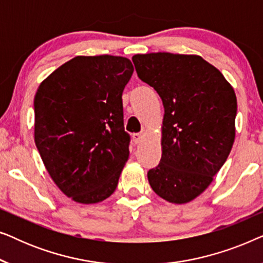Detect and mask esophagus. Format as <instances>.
<instances>
[{
    "label": "esophagus",
    "mask_w": 263,
    "mask_h": 263,
    "mask_svg": "<svg viewBox=\"0 0 263 263\" xmlns=\"http://www.w3.org/2000/svg\"><path fill=\"white\" fill-rule=\"evenodd\" d=\"M133 141H134L135 145H139L140 142L142 141V134H139V133H135V134H133Z\"/></svg>",
    "instance_id": "esophagus-1"
}]
</instances>
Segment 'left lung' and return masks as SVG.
Masks as SVG:
<instances>
[{
	"mask_svg": "<svg viewBox=\"0 0 263 263\" xmlns=\"http://www.w3.org/2000/svg\"><path fill=\"white\" fill-rule=\"evenodd\" d=\"M141 81L163 100L160 163L147 174L154 193L172 203L199 196L220 170L235 141L237 99L217 68L195 55L133 56Z\"/></svg>",
	"mask_w": 263,
	"mask_h": 263,
	"instance_id": "left-lung-1",
	"label": "left lung"
}]
</instances>
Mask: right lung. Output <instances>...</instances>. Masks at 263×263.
Masks as SVG:
<instances>
[{
  "instance_id": "right-lung-1",
  "label": "right lung",
  "mask_w": 263,
  "mask_h": 263,
  "mask_svg": "<svg viewBox=\"0 0 263 263\" xmlns=\"http://www.w3.org/2000/svg\"><path fill=\"white\" fill-rule=\"evenodd\" d=\"M133 70L125 57L78 56L35 93V146L52 181L77 202H100L117 188L129 158L122 93Z\"/></svg>"
}]
</instances>
